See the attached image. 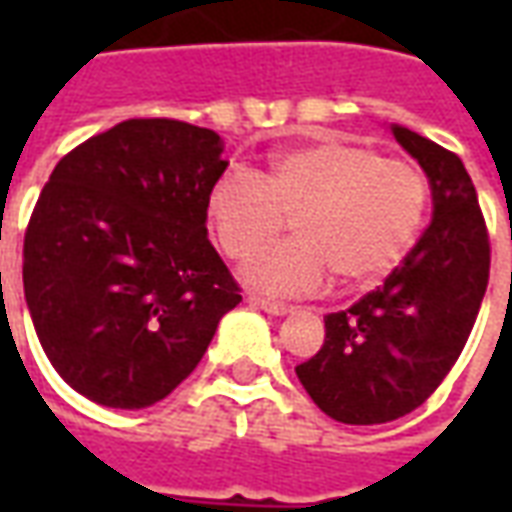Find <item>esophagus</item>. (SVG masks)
Segmentation results:
<instances>
[{
	"mask_svg": "<svg viewBox=\"0 0 512 512\" xmlns=\"http://www.w3.org/2000/svg\"><path fill=\"white\" fill-rule=\"evenodd\" d=\"M252 304H255L257 310L268 312V315H288V312H293V307L290 304H282V301H271V299H260V296H252Z\"/></svg>",
	"mask_w": 512,
	"mask_h": 512,
	"instance_id": "34e87169",
	"label": "esophagus"
}]
</instances>
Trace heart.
Listing matches in <instances>:
<instances>
[{
	"instance_id": "heart-1",
	"label": "heart",
	"mask_w": 512,
	"mask_h": 512,
	"mask_svg": "<svg viewBox=\"0 0 512 512\" xmlns=\"http://www.w3.org/2000/svg\"><path fill=\"white\" fill-rule=\"evenodd\" d=\"M428 211V180L406 158L348 139L288 147L255 178L230 172L208 197L213 238L246 257L294 219L297 238L255 253L241 277L277 296H310L337 274L370 285L403 260Z\"/></svg>"
}]
</instances>
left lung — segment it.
<instances>
[{
    "mask_svg": "<svg viewBox=\"0 0 512 512\" xmlns=\"http://www.w3.org/2000/svg\"><path fill=\"white\" fill-rule=\"evenodd\" d=\"M392 134L428 175L433 219L381 288L323 318L321 351L296 367L315 406L345 425L422 406L458 362L488 288L491 244L463 161L403 126Z\"/></svg>",
    "mask_w": 512,
    "mask_h": 512,
    "instance_id": "8db88e82",
    "label": "left lung"
}]
</instances>
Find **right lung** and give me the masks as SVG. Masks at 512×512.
<instances>
[{
  "label": "right lung",
  "instance_id": "obj_1",
  "mask_svg": "<svg viewBox=\"0 0 512 512\" xmlns=\"http://www.w3.org/2000/svg\"><path fill=\"white\" fill-rule=\"evenodd\" d=\"M222 150L211 128L136 117L73 147L40 191L24 296L49 362L87 400H164L241 301L205 227Z\"/></svg>",
  "mask_w": 512,
  "mask_h": 512
}]
</instances>
